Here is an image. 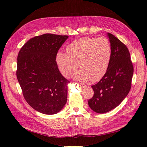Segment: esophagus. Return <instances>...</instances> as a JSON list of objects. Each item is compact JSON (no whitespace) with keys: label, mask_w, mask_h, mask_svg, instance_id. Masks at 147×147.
<instances>
[{"label":"esophagus","mask_w":147,"mask_h":147,"mask_svg":"<svg viewBox=\"0 0 147 147\" xmlns=\"http://www.w3.org/2000/svg\"><path fill=\"white\" fill-rule=\"evenodd\" d=\"M79 85L81 88H84L86 86V85H84V84H79Z\"/></svg>","instance_id":"34e87169"}]
</instances>
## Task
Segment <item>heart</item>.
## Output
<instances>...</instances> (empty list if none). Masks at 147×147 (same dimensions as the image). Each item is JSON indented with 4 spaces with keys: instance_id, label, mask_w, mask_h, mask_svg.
<instances>
[{
    "instance_id": "obj_1",
    "label": "heart",
    "mask_w": 147,
    "mask_h": 147,
    "mask_svg": "<svg viewBox=\"0 0 147 147\" xmlns=\"http://www.w3.org/2000/svg\"><path fill=\"white\" fill-rule=\"evenodd\" d=\"M112 57V47L108 39L83 37L67 47L66 53L58 52L56 62L60 73L69 78L79 67L73 78L80 83L98 82L107 73Z\"/></svg>"
}]
</instances>
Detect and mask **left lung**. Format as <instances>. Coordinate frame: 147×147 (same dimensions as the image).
Masks as SVG:
<instances>
[{"mask_svg": "<svg viewBox=\"0 0 147 147\" xmlns=\"http://www.w3.org/2000/svg\"><path fill=\"white\" fill-rule=\"evenodd\" d=\"M112 47V57L107 72L91 87L94 96L89 107L97 113H105L118 107L131 90L134 67L127 48L115 37L107 33Z\"/></svg>", "mask_w": 147, "mask_h": 147, "instance_id": "8db88e82", "label": "left lung"}]
</instances>
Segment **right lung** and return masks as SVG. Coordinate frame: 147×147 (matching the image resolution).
<instances>
[{
    "label": "right lung",
    "mask_w": 147,
    "mask_h": 147,
    "mask_svg": "<svg viewBox=\"0 0 147 147\" xmlns=\"http://www.w3.org/2000/svg\"><path fill=\"white\" fill-rule=\"evenodd\" d=\"M68 38L51 34L34 37L18 55L16 76L24 99L43 114L57 113L67 102L70 82L60 73L56 56Z\"/></svg>",
    "instance_id": "1"
}]
</instances>
